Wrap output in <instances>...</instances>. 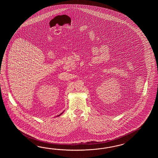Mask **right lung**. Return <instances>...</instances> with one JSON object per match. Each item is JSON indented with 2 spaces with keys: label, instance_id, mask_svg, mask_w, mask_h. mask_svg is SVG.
Segmentation results:
<instances>
[{
  "label": "right lung",
  "instance_id": "1",
  "mask_svg": "<svg viewBox=\"0 0 158 158\" xmlns=\"http://www.w3.org/2000/svg\"><path fill=\"white\" fill-rule=\"evenodd\" d=\"M63 112H64V111H63L62 113H61L60 114H59V115H57V116H60L61 114H62Z\"/></svg>",
  "mask_w": 158,
  "mask_h": 158
}]
</instances>
